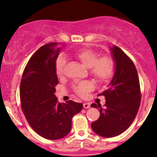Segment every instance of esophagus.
I'll list each match as a JSON object with an SVG mask.
<instances>
[{
  "label": "esophagus",
  "mask_w": 157,
  "mask_h": 157,
  "mask_svg": "<svg viewBox=\"0 0 157 157\" xmlns=\"http://www.w3.org/2000/svg\"><path fill=\"white\" fill-rule=\"evenodd\" d=\"M83 108L84 109H89L90 104L88 103V102H85V103H83Z\"/></svg>",
  "instance_id": "34e87169"
}]
</instances>
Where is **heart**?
<instances>
[{"instance_id":"obj_1","label":"heart","mask_w":157,"mask_h":157,"mask_svg":"<svg viewBox=\"0 0 157 157\" xmlns=\"http://www.w3.org/2000/svg\"><path fill=\"white\" fill-rule=\"evenodd\" d=\"M74 56L83 66L89 68V74L98 81H105L112 77L114 71V61L110 56L102 55L91 48H81L74 53ZM66 59L59 56L55 61V73L60 78L64 75ZM94 85L89 81H84L74 87L75 92L81 97H85L92 91Z\"/></svg>"}]
</instances>
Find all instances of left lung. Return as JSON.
I'll return each instance as SVG.
<instances>
[{
  "instance_id": "obj_1",
  "label": "left lung",
  "mask_w": 157,
  "mask_h": 157,
  "mask_svg": "<svg viewBox=\"0 0 157 157\" xmlns=\"http://www.w3.org/2000/svg\"><path fill=\"white\" fill-rule=\"evenodd\" d=\"M116 68L109 88L98 94L103 95L105 108H98L100 117L91 123L92 130L103 137H113L122 134L131 125L137 114L141 102V91L136 68L131 59L121 48H111Z\"/></svg>"
}]
</instances>
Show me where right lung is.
Instances as JSON below:
<instances>
[{
    "label": "right lung",
    "mask_w": 157,
    "mask_h": 157,
    "mask_svg": "<svg viewBox=\"0 0 157 157\" xmlns=\"http://www.w3.org/2000/svg\"><path fill=\"white\" fill-rule=\"evenodd\" d=\"M60 51L57 43L41 46L26 64L20 88L21 109L27 122L37 134L51 140L70 132L72 117L83 107L72 100L61 103L55 95L58 84L55 66Z\"/></svg>",
    "instance_id": "right-lung-1"
}]
</instances>
